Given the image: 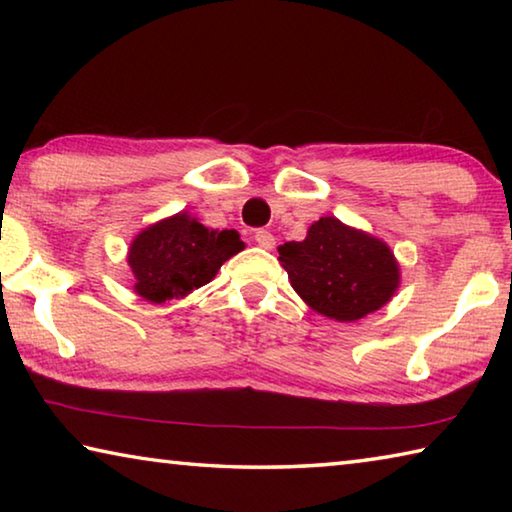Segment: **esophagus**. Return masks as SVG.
Masks as SVG:
<instances>
[{"mask_svg":"<svg viewBox=\"0 0 512 512\" xmlns=\"http://www.w3.org/2000/svg\"><path fill=\"white\" fill-rule=\"evenodd\" d=\"M255 241H257V246H262L266 250L275 248V237L268 230H257L255 232Z\"/></svg>","mask_w":512,"mask_h":512,"instance_id":"obj_1","label":"esophagus"}]
</instances>
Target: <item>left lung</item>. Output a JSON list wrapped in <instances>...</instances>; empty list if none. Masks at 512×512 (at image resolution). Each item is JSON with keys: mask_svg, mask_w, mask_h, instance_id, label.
<instances>
[{"mask_svg": "<svg viewBox=\"0 0 512 512\" xmlns=\"http://www.w3.org/2000/svg\"><path fill=\"white\" fill-rule=\"evenodd\" d=\"M277 253L298 296L339 323L381 309L400 287L393 250L334 216L311 223L305 239L287 241Z\"/></svg>", "mask_w": 512, "mask_h": 512, "instance_id": "1", "label": "left lung"}]
</instances>
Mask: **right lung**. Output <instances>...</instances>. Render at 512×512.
Instances as JSON below:
<instances>
[{
    "instance_id": "add662e5",
    "label": "right lung",
    "mask_w": 512,
    "mask_h": 512,
    "mask_svg": "<svg viewBox=\"0 0 512 512\" xmlns=\"http://www.w3.org/2000/svg\"><path fill=\"white\" fill-rule=\"evenodd\" d=\"M244 241L237 230H212L187 212L149 225L128 248L135 293L144 300L167 302L203 287Z\"/></svg>"
}]
</instances>
